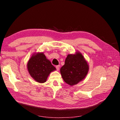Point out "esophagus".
<instances>
[{
	"instance_id": "1",
	"label": "esophagus",
	"mask_w": 120,
	"mask_h": 120,
	"mask_svg": "<svg viewBox=\"0 0 120 120\" xmlns=\"http://www.w3.org/2000/svg\"><path fill=\"white\" fill-rule=\"evenodd\" d=\"M56 70L57 71H59V70H60V66H56Z\"/></svg>"
}]
</instances>
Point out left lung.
I'll use <instances>...</instances> for the list:
<instances>
[{"label":"left lung","mask_w":120,"mask_h":120,"mask_svg":"<svg viewBox=\"0 0 120 120\" xmlns=\"http://www.w3.org/2000/svg\"><path fill=\"white\" fill-rule=\"evenodd\" d=\"M89 65L88 61L79 51L74 54H68L64 64L60 68L62 78L71 86L77 85L88 75Z\"/></svg>","instance_id":"obj_1"}]
</instances>
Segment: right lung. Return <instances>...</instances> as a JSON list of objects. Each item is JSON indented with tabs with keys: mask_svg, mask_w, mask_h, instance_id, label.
Returning <instances> with one entry per match:
<instances>
[{
	"mask_svg": "<svg viewBox=\"0 0 120 120\" xmlns=\"http://www.w3.org/2000/svg\"><path fill=\"white\" fill-rule=\"evenodd\" d=\"M27 68L31 77L37 82H45L49 75L56 70L43 52H35L28 60Z\"/></svg>",
	"mask_w": 120,
	"mask_h": 120,
	"instance_id": "add662e5",
	"label": "right lung"
}]
</instances>
